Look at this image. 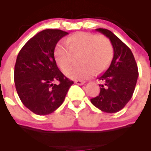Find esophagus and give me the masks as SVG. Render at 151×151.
Returning a JSON list of instances; mask_svg holds the SVG:
<instances>
[{"instance_id":"esophagus-1","label":"esophagus","mask_w":151,"mask_h":151,"mask_svg":"<svg viewBox=\"0 0 151 151\" xmlns=\"http://www.w3.org/2000/svg\"><path fill=\"white\" fill-rule=\"evenodd\" d=\"M75 83L76 84H78V85H80V86H81V85H83V84L85 83V82L83 81V80H76Z\"/></svg>"}]
</instances>
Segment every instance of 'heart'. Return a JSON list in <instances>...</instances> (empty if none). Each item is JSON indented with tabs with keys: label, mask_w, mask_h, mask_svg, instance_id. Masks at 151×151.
<instances>
[{
	"label": "heart",
	"mask_w": 151,
	"mask_h": 151,
	"mask_svg": "<svg viewBox=\"0 0 151 151\" xmlns=\"http://www.w3.org/2000/svg\"><path fill=\"white\" fill-rule=\"evenodd\" d=\"M81 52L78 59L81 63L65 71V75L72 79H85L93 76L94 70L101 72L108 67L113 59V50L109 41L97 35L77 32L66 41L57 43L54 57L57 65L63 71L71 63V52Z\"/></svg>",
	"instance_id": "obj_1"
}]
</instances>
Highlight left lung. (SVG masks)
<instances>
[{"mask_svg":"<svg viewBox=\"0 0 151 151\" xmlns=\"http://www.w3.org/2000/svg\"><path fill=\"white\" fill-rule=\"evenodd\" d=\"M109 38L113 48V57L109 67L99 79L103 81L100 93L91 99L95 107L105 113L121 110L130 101L135 91L139 72L131 50L120 38L107 29H96Z\"/></svg>","mask_w":151,"mask_h":151,"instance_id":"8db88e82","label":"left lung"}]
</instances>
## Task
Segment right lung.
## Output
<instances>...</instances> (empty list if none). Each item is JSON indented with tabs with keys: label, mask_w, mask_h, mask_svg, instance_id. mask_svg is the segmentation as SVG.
<instances>
[{
	"label": "right lung",
	"mask_w": 151,
	"mask_h": 151,
	"mask_svg": "<svg viewBox=\"0 0 151 151\" xmlns=\"http://www.w3.org/2000/svg\"><path fill=\"white\" fill-rule=\"evenodd\" d=\"M68 32L46 29L31 38L19 52L14 70V81L21 101L37 115L54 112L64 102L74 83L57 67L54 50ZM58 81L59 84L52 82Z\"/></svg>",
	"instance_id": "obj_1"
}]
</instances>
